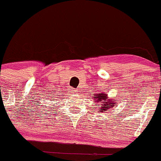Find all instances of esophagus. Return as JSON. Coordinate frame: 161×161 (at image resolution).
<instances>
[{
	"label": "esophagus",
	"mask_w": 161,
	"mask_h": 161,
	"mask_svg": "<svg viewBox=\"0 0 161 161\" xmlns=\"http://www.w3.org/2000/svg\"><path fill=\"white\" fill-rule=\"evenodd\" d=\"M73 93H75V94H77L78 91H75H75H73Z\"/></svg>",
	"instance_id": "obj_1"
}]
</instances>
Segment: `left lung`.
Wrapping results in <instances>:
<instances>
[{
	"label": "left lung",
	"instance_id": "8db88e82",
	"mask_svg": "<svg viewBox=\"0 0 161 161\" xmlns=\"http://www.w3.org/2000/svg\"><path fill=\"white\" fill-rule=\"evenodd\" d=\"M94 98L96 100V103H99L102 106H99L102 113H104L105 111H107L108 109H110L114 106H116L118 103L114 101V99L109 98L108 97L107 94L105 93H97V94H94Z\"/></svg>",
	"mask_w": 161,
	"mask_h": 161
}]
</instances>
